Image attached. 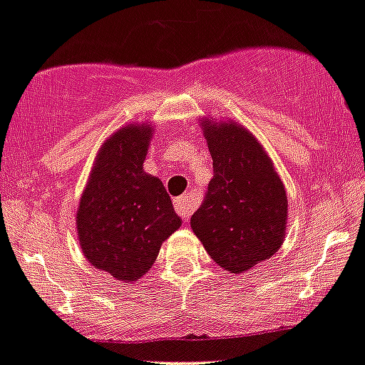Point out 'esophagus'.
<instances>
[{
	"label": "esophagus",
	"instance_id": "obj_1",
	"mask_svg": "<svg viewBox=\"0 0 365 365\" xmlns=\"http://www.w3.org/2000/svg\"><path fill=\"white\" fill-rule=\"evenodd\" d=\"M174 207L178 211V215L181 216L182 220H187L195 211V204L191 200L190 195H184V197H179L174 200Z\"/></svg>",
	"mask_w": 365,
	"mask_h": 365
}]
</instances>
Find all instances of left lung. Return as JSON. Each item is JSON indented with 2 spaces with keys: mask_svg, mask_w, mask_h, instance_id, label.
Segmentation results:
<instances>
[{
  "mask_svg": "<svg viewBox=\"0 0 365 365\" xmlns=\"http://www.w3.org/2000/svg\"><path fill=\"white\" fill-rule=\"evenodd\" d=\"M212 179L191 229L209 257L243 273L272 257L286 234L287 197L272 160L252 133L237 124L204 122Z\"/></svg>",
  "mask_w": 365,
  "mask_h": 365,
  "instance_id": "1",
  "label": "left lung"
}]
</instances>
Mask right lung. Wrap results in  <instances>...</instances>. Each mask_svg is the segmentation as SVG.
Returning <instances> with one entry per match:
<instances>
[{
  "label": "right lung",
  "mask_w": 365,
  "mask_h": 365,
  "mask_svg": "<svg viewBox=\"0 0 365 365\" xmlns=\"http://www.w3.org/2000/svg\"><path fill=\"white\" fill-rule=\"evenodd\" d=\"M150 135L147 124H131L106 140L76 216L90 264L124 282L145 275L161 243L181 227L163 182L143 170Z\"/></svg>",
  "instance_id": "add662e5"
}]
</instances>
